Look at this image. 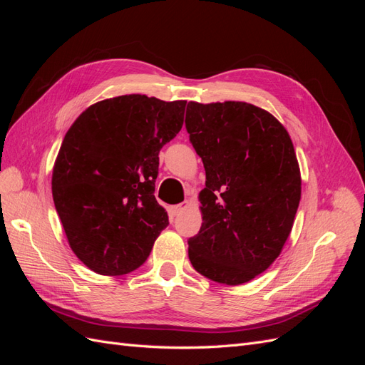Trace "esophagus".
I'll use <instances>...</instances> for the list:
<instances>
[{
	"instance_id": "34e87169",
	"label": "esophagus",
	"mask_w": 365,
	"mask_h": 365,
	"mask_svg": "<svg viewBox=\"0 0 365 365\" xmlns=\"http://www.w3.org/2000/svg\"><path fill=\"white\" fill-rule=\"evenodd\" d=\"M187 205H189V202H181L178 205H172V207H169V213L172 216H178L180 213H182V210H185Z\"/></svg>"
}]
</instances>
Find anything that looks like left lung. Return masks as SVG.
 <instances>
[{
    "label": "left lung",
    "mask_w": 365,
    "mask_h": 365,
    "mask_svg": "<svg viewBox=\"0 0 365 365\" xmlns=\"http://www.w3.org/2000/svg\"><path fill=\"white\" fill-rule=\"evenodd\" d=\"M185 129L205 169L204 222L187 240L192 267L217 283H247L279 257L300 204L291 137L245 102H189Z\"/></svg>",
    "instance_id": "8db88e82"
}]
</instances>
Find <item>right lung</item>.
Here are the masks:
<instances>
[{
    "label": "right lung",
    "instance_id": "right-lung-1",
    "mask_svg": "<svg viewBox=\"0 0 365 365\" xmlns=\"http://www.w3.org/2000/svg\"><path fill=\"white\" fill-rule=\"evenodd\" d=\"M184 109V101L120 96L88 108L65 135L53 201L71 250L94 272L137 269L169 225L153 196L158 153L181 130Z\"/></svg>",
    "mask_w": 365,
    "mask_h": 365
}]
</instances>
